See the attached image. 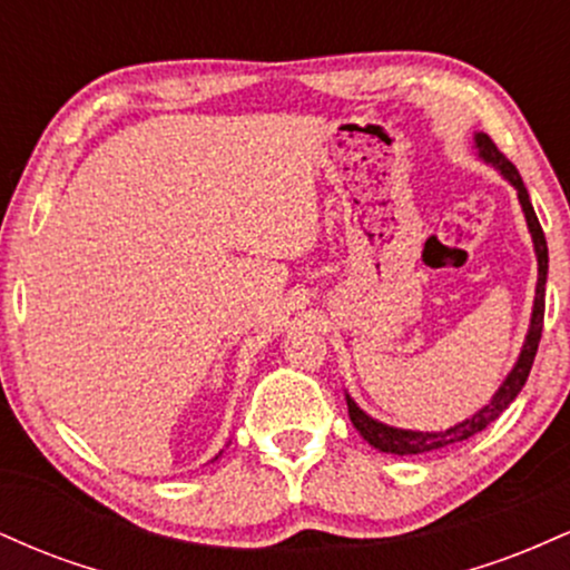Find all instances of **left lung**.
I'll use <instances>...</instances> for the list:
<instances>
[{"instance_id": "1", "label": "left lung", "mask_w": 570, "mask_h": 570, "mask_svg": "<svg viewBox=\"0 0 570 570\" xmlns=\"http://www.w3.org/2000/svg\"><path fill=\"white\" fill-rule=\"evenodd\" d=\"M474 147H476V153H480V158L490 163V166L499 168L503 179H507L509 185L517 189V198H520L522 212H525L528 230H531L533 248H535V259H539V284H535L531 330H528L525 343H522L520 358H517V364L507 375V381L501 383V389L495 391V396L490 399V402L480 412H474L472 417H466V421L455 423V426H450L444 431H407V429L385 426V423L370 417L367 412H364L348 394H345L351 423L356 426L358 434H362L364 440L372 444V448L383 450V453L417 455V453H429V450L448 448V444L463 442V440H469V436L480 434V431L488 429L490 423H493L495 417H499L501 412L514 402V396L520 394L522 385H525V381H528V375H531L535 351H539L541 330H544V294H547V271H549V252H547L544 230H541L539 217H535V212H533V203H531V198H528V189H525V185H522V176L512 166V160H507V155L495 147L493 139H490L488 134H474Z\"/></svg>"}]
</instances>
